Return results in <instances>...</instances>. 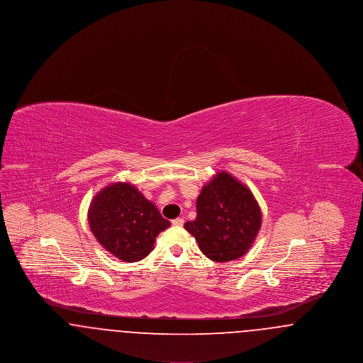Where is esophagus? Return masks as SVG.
<instances>
[{
	"label": "esophagus",
	"mask_w": 363,
	"mask_h": 363,
	"mask_svg": "<svg viewBox=\"0 0 363 363\" xmlns=\"http://www.w3.org/2000/svg\"><path fill=\"white\" fill-rule=\"evenodd\" d=\"M184 222H185V220H184L182 218H177V219L172 220V225H175V227H182Z\"/></svg>",
	"instance_id": "esophagus-1"
}]
</instances>
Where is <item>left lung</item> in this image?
I'll list each match as a JSON object with an SVG mask.
<instances>
[{"mask_svg": "<svg viewBox=\"0 0 363 363\" xmlns=\"http://www.w3.org/2000/svg\"><path fill=\"white\" fill-rule=\"evenodd\" d=\"M197 218L185 223L208 259L225 262L245 256L261 227L253 193L230 173H218L196 201Z\"/></svg>", "mask_w": 363, "mask_h": 363, "instance_id": "1", "label": "left lung"}]
</instances>
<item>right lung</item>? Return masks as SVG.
I'll list each match as a JSON object with an SVG mask.
<instances>
[{"mask_svg":"<svg viewBox=\"0 0 363 363\" xmlns=\"http://www.w3.org/2000/svg\"><path fill=\"white\" fill-rule=\"evenodd\" d=\"M88 225L107 252L122 261L136 262L152 252L156 237L170 222L136 186L114 182L92 199Z\"/></svg>","mask_w":363,"mask_h":363,"instance_id":"obj_1","label":"right lung"}]
</instances>
